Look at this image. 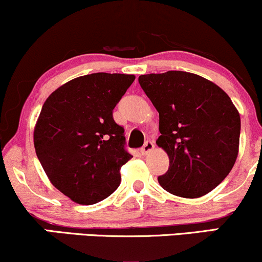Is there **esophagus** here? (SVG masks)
Instances as JSON below:
<instances>
[{"label": "esophagus", "instance_id": "esophagus-1", "mask_svg": "<svg viewBox=\"0 0 262 262\" xmlns=\"http://www.w3.org/2000/svg\"><path fill=\"white\" fill-rule=\"evenodd\" d=\"M154 148H155V145L152 141H146V143L144 144L143 148L140 149V152L143 155H148L150 151H152V150H154Z\"/></svg>", "mask_w": 262, "mask_h": 262}]
</instances>
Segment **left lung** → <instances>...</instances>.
Here are the masks:
<instances>
[{
	"instance_id": "8db88e82",
	"label": "left lung",
	"mask_w": 262,
	"mask_h": 262,
	"mask_svg": "<svg viewBox=\"0 0 262 262\" xmlns=\"http://www.w3.org/2000/svg\"><path fill=\"white\" fill-rule=\"evenodd\" d=\"M139 83L159 112L156 140L170 166L161 187L198 198L221 183L239 154L240 114L218 85L186 71L140 75Z\"/></svg>"
}]
</instances>
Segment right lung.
Returning <instances> with one entry per match:
<instances>
[{
  "label": "right lung",
  "mask_w": 262,
  "mask_h": 262,
  "mask_svg": "<svg viewBox=\"0 0 262 262\" xmlns=\"http://www.w3.org/2000/svg\"><path fill=\"white\" fill-rule=\"evenodd\" d=\"M134 75L97 73L76 77L44 102L34 127V148L54 187L75 203L90 206L121 185L124 129L113 110Z\"/></svg>",
  "instance_id": "right-lung-1"
}]
</instances>
